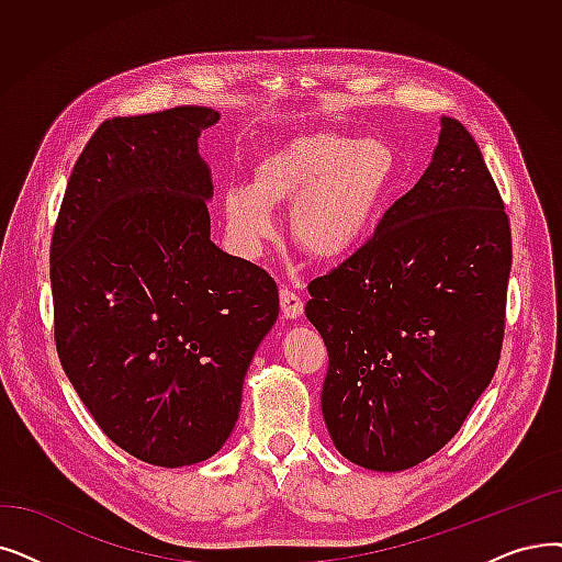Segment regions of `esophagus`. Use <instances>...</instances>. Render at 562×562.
I'll return each mask as SVG.
<instances>
[{"instance_id": "esophagus-1", "label": "esophagus", "mask_w": 562, "mask_h": 562, "mask_svg": "<svg viewBox=\"0 0 562 562\" xmlns=\"http://www.w3.org/2000/svg\"><path fill=\"white\" fill-rule=\"evenodd\" d=\"M280 307H282V314L286 316V319H299V316L303 314L305 310V303L303 299L296 294V291H291L286 286L280 289Z\"/></svg>"}]
</instances>
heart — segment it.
<instances>
[{"label":"heart","instance_id":"b5f03b06","mask_svg":"<svg viewBox=\"0 0 562 562\" xmlns=\"http://www.w3.org/2000/svg\"><path fill=\"white\" fill-rule=\"evenodd\" d=\"M397 177L393 146L337 131L289 135L261 154L250 188L223 200L229 246L257 259L276 236L273 213L289 209V234L307 257L341 263L370 238Z\"/></svg>","mask_w":562,"mask_h":562}]
</instances>
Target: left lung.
Segmentation results:
<instances>
[{
    "label": "left lung",
    "instance_id": "obj_1",
    "mask_svg": "<svg viewBox=\"0 0 562 562\" xmlns=\"http://www.w3.org/2000/svg\"><path fill=\"white\" fill-rule=\"evenodd\" d=\"M509 266L501 192L471 133L443 116L420 181L307 284L328 349L324 420L349 461L406 471L459 431L498 368Z\"/></svg>",
    "mask_w": 562,
    "mask_h": 562
}]
</instances>
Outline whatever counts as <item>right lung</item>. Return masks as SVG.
<instances>
[{
  "instance_id": "right-lung-1",
  "label": "right lung",
  "mask_w": 562,
  "mask_h": 562,
  "mask_svg": "<svg viewBox=\"0 0 562 562\" xmlns=\"http://www.w3.org/2000/svg\"><path fill=\"white\" fill-rule=\"evenodd\" d=\"M200 105L103 121L72 167L50 246L61 368L110 441L179 469L225 446L280 312L263 268L211 240Z\"/></svg>"
}]
</instances>
